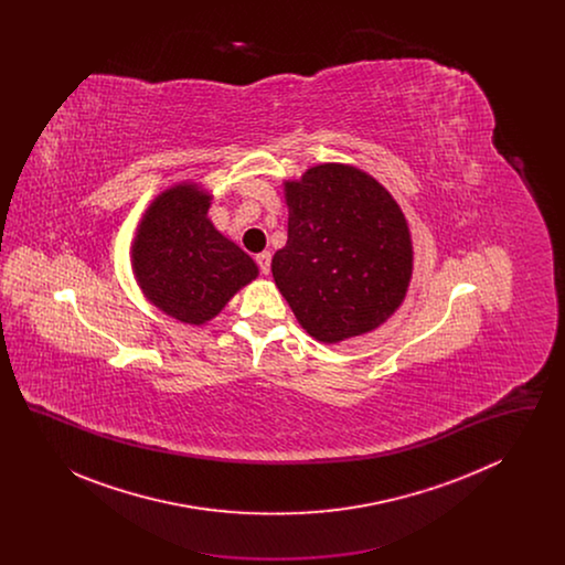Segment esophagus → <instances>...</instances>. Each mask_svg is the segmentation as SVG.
Here are the masks:
<instances>
[{
    "label": "esophagus",
    "mask_w": 565,
    "mask_h": 565,
    "mask_svg": "<svg viewBox=\"0 0 565 565\" xmlns=\"http://www.w3.org/2000/svg\"><path fill=\"white\" fill-rule=\"evenodd\" d=\"M256 265L263 275H269L270 273V254L269 252H263L256 256Z\"/></svg>",
    "instance_id": "34e87169"
}]
</instances>
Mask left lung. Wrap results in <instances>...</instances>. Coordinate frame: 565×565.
Wrapping results in <instances>:
<instances>
[{
  "label": "left lung",
  "instance_id": "left-lung-1",
  "mask_svg": "<svg viewBox=\"0 0 565 565\" xmlns=\"http://www.w3.org/2000/svg\"><path fill=\"white\" fill-rule=\"evenodd\" d=\"M288 242L273 277L300 326L339 343L385 322L413 269L411 237L392 194L364 171L318 164L286 184Z\"/></svg>",
  "mask_w": 565,
  "mask_h": 565
}]
</instances>
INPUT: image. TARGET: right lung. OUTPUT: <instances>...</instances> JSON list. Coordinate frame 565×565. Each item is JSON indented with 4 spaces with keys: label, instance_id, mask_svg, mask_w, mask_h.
Here are the masks:
<instances>
[{
    "label": "right lung",
    "instance_id": "right-lung-1",
    "mask_svg": "<svg viewBox=\"0 0 565 565\" xmlns=\"http://www.w3.org/2000/svg\"><path fill=\"white\" fill-rule=\"evenodd\" d=\"M210 196L192 186L167 190L150 205L134 245L137 281L180 322L212 320L258 267L207 220Z\"/></svg>",
    "mask_w": 565,
    "mask_h": 565
}]
</instances>
